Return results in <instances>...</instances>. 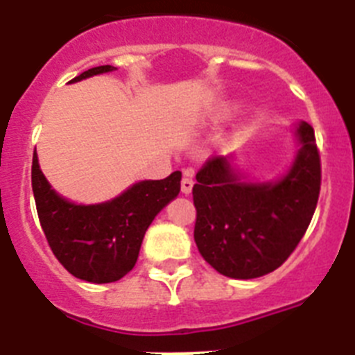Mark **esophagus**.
Wrapping results in <instances>:
<instances>
[{
    "mask_svg": "<svg viewBox=\"0 0 355 355\" xmlns=\"http://www.w3.org/2000/svg\"><path fill=\"white\" fill-rule=\"evenodd\" d=\"M192 188H193L192 171H187V172H184V178H183V181H181V192H183L184 196H188V193L192 192Z\"/></svg>",
    "mask_w": 355,
    "mask_h": 355,
    "instance_id": "esophagus-1",
    "label": "esophagus"
}]
</instances>
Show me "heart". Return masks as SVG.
Segmentation results:
<instances>
[{
	"instance_id": "heart-1",
	"label": "heart",
	"mask_w": 355,
	"mask_h": 355,
	"mask_svg": "<svg viewBox=\"0 0 355 355\" xmlns=\"http://www.w3.org/2000/svg\"><path fill=\"white\" fill-rule=\"evenodd\" d=\"M238 110H240V105H238V103L224 101L216 106L213 117H215L216 121H227V119H231L233 115L238 114Z\"/></svg>"
}]
</instances>
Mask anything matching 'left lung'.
Wrapping results in <instances>:
<instances>
[{
  "label": "left lung",
  "instance_id": "8db88e82",
  "mask_svg": "<svg viewBox=\"0 0 355 355\" xmlns=\"http://www.w3.org/2000/svg\"><path fill=\"white\" fill-rule=\"evenodd\" d=\"M297 153L275 180H250L236 153L211 158L197 172L193 205L200 256L218 274L256 279L283 265L311 222L320 193L315 131L293 124Z\"/></svg>",
  "mask_w": 355,
  "mask_h": 355
}]
</instances>
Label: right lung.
Here are the masks:
<instances>
[{
	"label": "right lung",
	"instance_id": "1",
	"mask_svg": "<svg viewBox=\"0 0 355 355\" xmlns=\"http://www.w3.org/2000/svg\"><path fill=\"white\" fill-rule=\"evenodd\" d=\"M112 71L114 65L92 67L71 83ZM31 188L40 225L56 259L74 277L103 284L119 281L133 268L150 222L180 196L181 172H172L165 180L137 181L105 202L78 205L46 180L35 150Z\"/></svg>",
	"mask_w": 355,
	"mask_h": 355
}]
</instances>
